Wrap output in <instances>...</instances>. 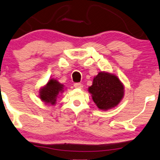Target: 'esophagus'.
Here are the masks:
<instances>
[{
	"label": "esophagus",
	"mask_w": 160,
	"mask_h": 160,
	"mask_svg": "<svg viewBox=\"0 0 160 160\" xmlns=\"http://www.w3.org/2000/svg\"><path fill=\"white\" fill-rule=\"evenodd\" d=\"M73 87L77 89H83V84H81L80 83H76L73 84Z\"/></svg>",
	"instance_id": "esophagus-1"
}]
</instances>
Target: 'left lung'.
I'll list each match as a JSON object with an SVG mask.
<instances>
[{
    "label": "left lung",
    "instance_id": "1",
    "mask_svg": "<svg viewBox=\"0 0 160 160\" xmlns=\"http://www.w3.org/2000/svg\"><path fill=\"white\" fill-rule=\"evenodd\" d=\"M88 92L98 108L107 111L121 102L124 96V86L117 75L108 71H100L94 77Z\"/></svg>",
    "mask_w": 160,
    "mask_h": 160
}]
</instances>
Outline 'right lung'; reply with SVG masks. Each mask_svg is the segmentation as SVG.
<instances>
[{
  "instance_id": "add662e5",
  "label": "right lung",
  "mask_w": 160,
  "mask_h": 160,
  "mask_svg": "<svg viewBox=\"0 0 160 160\" xmlns=\"http://www.w3.org/2000/svg\"><path fill=\"white\" fill-rule=\"evenodd\" d=\"M66 88L56 78H50L46 84L42 86L38 90V97L45 104L54 106L58 98L65 91Z\"/></svg>"
}]
</instances>
